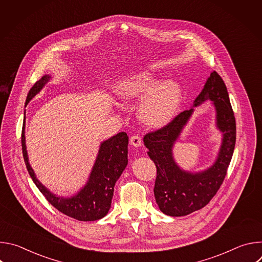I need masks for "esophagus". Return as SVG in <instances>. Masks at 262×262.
<instances>
[{
	"label": "esophagus",
	"instance_id": "1",
	"mask_svg": "<svg viewBox=\"0 0 262 262\" xmlns=\"http://www.w3.org/2000/svg\"><path fill=\"white\" fill-rule=\"evenodd\" d=\"M129 143H130L133 146H135V147H140V146L142 145V139H141L139 136L135 135V136H132V137H130Z\"/></svg>",
	"mask_w": 262,
	"mask_h": 262
}]
</instances>
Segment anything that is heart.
Wrapping results in <instances>:
<instances>
[{
	"instance_id": "b5f03b06",
	"label": "heart",
	"mask_w": 262,
	"mask_h": 262,
	"mask_svg": "<svg viewBox=\"0 0 262 262\" xmlns=\"http://www.w3.org/2000/svg\"><path fill=\"white\" fill-rule=\"evenodd\" d=\"M116 94L123 101H133L147 94L139 105V117L150 126L159 127L174 116L181 100V89L174 80L158 85L154 74L143 71L121 80Z\"/></svg>"
}]
</instances>
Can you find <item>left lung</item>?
<instances>
[{"instance_id":"1","label":"left lung","mask_w":262,"mask_h":262,"mask_svg":"<svg viewBox=\"0 0 262 262\" xmlns=\"http://www.w3.org/2000/svg\"><path fill=\"white\" fill-rule=\"evenodd\" d=\"M205 100L213 102L216 127L223 135L217 158L206 170L197 173L184 171L175 163L172 154V148L191 118L194 107L181 112L167 125L144 136L147 155L157 167L154 189L156 201L167 215L182 216L203 208L216 194L227 174L234 151L236 124L226 85L216 71L210 73L193 106Z\"/></svg>"}]
</instances>
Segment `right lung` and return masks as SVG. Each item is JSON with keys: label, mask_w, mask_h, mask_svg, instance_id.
Masks as SVG:
<instances>
[{"label": "right lung", "mask_w": 262, "mask_h": 262, "mask_svg": "<svg viewBox=\"0 0 262 262\" xmlns=\"http://www.w3.org/2000/svg\"><path fill=\"white\" fill-rule=\"evenodd\" d=\"M50 79L51 76L47 74L34 84L28 93L25 106H27L29 101L37 93L40 92ZM25 120L21 130V149L24 160L31 178L46 199L62 213L79 221H96L103 217L111 208L115 183L128 163V137L126 133H119L100 144L95 164L84 188L77 195L70 198H64L51 193L36 178V175L30 166L27 154Z\"/></svg>", "instance_id": "add662e5"}]
</instances>
